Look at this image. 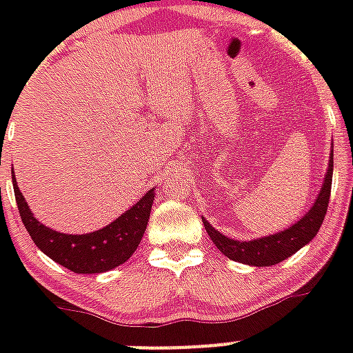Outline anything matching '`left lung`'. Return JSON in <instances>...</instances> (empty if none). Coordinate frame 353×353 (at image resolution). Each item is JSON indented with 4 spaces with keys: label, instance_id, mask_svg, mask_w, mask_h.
Segmentation results:
<instances>
[{
    "label": "left lung",
    "instance_id": "left-lung-1",
    "mask_svg": "<svg viewBox=\"0 0 353 353\" xmlns=\"http://www.w3.org/2000/svg\"><path fill=\"white\" fill-rule=\"evenodd\" d=\"M332 176H334V150H332V157H330L328 172L324 176L323 188H321V192H319L310 212L306 216H302L296 223L284 229L282 232H276V234L254 238V240L249 241H238L232 240V238H227L220 231H216L205 218H201V220H203V225L209 232L210 240L214 241V245L227 258H231L234 262L247 263V265H256V268L274 265V263L290 258L291 254H295L301 247H304L315 238V234L323 225L326 210H328L330 192H332Z\"/></svg>",
    "mask_w": 353,
    "mask_h": 353
}]
</instances>
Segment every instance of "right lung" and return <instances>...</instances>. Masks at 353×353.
Segmentation results:
<instances>
[{
	"label": "right lung",
	"mask_w": 353,
	"mask_h": 353,
	"mask_svg": "<svg viewBox=\"0 0 353 353\" xmlns=\"http://www.w3.org/2000/svg\"><path fill=\"white\" fill-rule=\"evenodd\" d=\"M14 196L25 229L40 251L46 252L57 263L68 268L69 271L93 274L117 268L135 252L148 225L155 192L154 188L148 190L132 209L119 216L117 220L88 234H63L40 223L30 212L23 194L19 192L16 177H14Z\"/></svg>",
	"instance_id": "obj_1"
}]
</instances>
